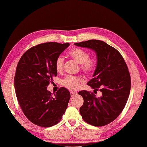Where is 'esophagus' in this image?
<instances>
[{"label": "esophagus", "instance_id": "obj_1", "mask_svg": "<svg viewBox=\"0 0 147 147\" xmlns=\"http://www.w3.org/2000/svg\"><path fill=\"white\" fill-rule=\"evenodd\" d=\"M77 93L76 92V91H70V95L71 96H74L76 95H77Z\"/></svg>", "mask_w": 147, "mask_h": 147}]
</instances>
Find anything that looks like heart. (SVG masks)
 I'll use <instances>...</instances> for the list:
<instances>
[{
	"label": "heart",
	"mask_w": 147,
	"mask_h": 147,
	"mask_svg": "<svg viewBox=\"0 0 147 147\" xmlns=\"http://www.w3.org/2000/svg\"><path fill=\"white\" fill-rule=\"evenodd\" d=\"M69 56L77 63L81 64V69L83 72L86 74H91L96 67V59L95 57H90L88 51L79 48H74L68 52ZM64 59L62 56L57 57L55 61V68L57 72H61L63 70ZM84 82L82 77L68 76L62 81V84L71 90H77L80 86Z\"/></svg>",
	"instance_id": "obj_1"
}]
</instances>
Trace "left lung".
<instances>
[{
    "label": "left lung",
    "mask_w": 147,
    "mask_h": 147,
    "mask_svg": "<svg viewBox=\"0 0 147 147\" xmlns=\"http://www.w3.org/2000/svg\"><path fill=\"white\" fill-rule=\"evenodd\" d=\"M74 44L95 52L97 64L93 79L87 84L102 93L96 97L89 91H79L84 99L80 113L90 125H107L118 117L128 100L131 84L128 68L120 52L104 41L90 40Z\"/></svg>",
    "instance_id": "8db88e82"
}]
</instances>
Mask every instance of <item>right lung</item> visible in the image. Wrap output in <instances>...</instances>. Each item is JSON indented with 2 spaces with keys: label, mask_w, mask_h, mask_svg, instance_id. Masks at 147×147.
Wrapping results in <instances>:
<instances>
[{
  "label": "right lung",
  "mask_w": 147,
  "mask_h": 147,
  "mask_svg": "<svg viewBox=\"0 0 147 147\" xmlns=\"http://www.w3.org/2000/svg\"><path fill=\"white\" fill-rule=\"evenodd\" d=\"M69 45V43H41L27 50L18 61L14 79L16 95L25 116L35 125H56L68 107L69 91L62 87L52 96L47 86L57 76L56 59Z\"/></svg>",
  "instance_id": "add662e5"
}]
</instances>
